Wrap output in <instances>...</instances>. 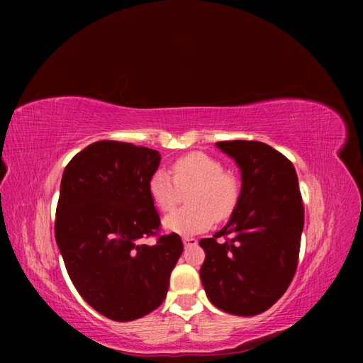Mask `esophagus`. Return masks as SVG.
Segmentation results:
<instances>
[{"label":"esophagus","instance_id":"1","mask_svg":"<svg viewBox=\"0 0 363 363\" xmlns=\"http://www.w3.org/2000/svg\"><path fill=\"white\" fill-rule=\"evenodd\" d=\"M182 243H184V246H186V248H190V246H195L198 243V240L194 237H184Z\"/></svg>","mask_w":363,"mask_h":363}]
</instances>
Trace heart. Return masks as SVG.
<instances>
[{"label":"heart","instance_id":"obj_1","mask_svg":"<svg viewBox=\"0 0 363 363\" xmlns=\"http://www.w3.org/2000/svg\"><path fill=\"white\" fill-rule=\"evenodd\" d=\"M173 177L164 169L154 172L148 181V195L160 212H169L179 201L181 190L189 194L191 206L169 213L164 220L167 230L176 234H196L209 229L217 220L229 218L240 201V184L225 173L217 159L194 151L177 157L172 165Z\"/></svg>","mask_w":363,"mask_h":363}]
</instances>
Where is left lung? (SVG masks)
Listing matches in <instances>:
<instances>
[{"mask_svg": "<svg viewBox=\"0 0 363 363\" xmlns=\"http://www.w3.org/2000/svg\"><path fill=\"white\" fill-rule=\"evenodd\" d=\"M217 146L240 167L242 191L228 225L199 240L206 252L199 276L215 307L252 317L268 311L296 273L304 206L295 167L284 154L254 140Z\"/></svg>", "mask_w": 363, "mask_h": 363, "instance_id": "8db88e82", "label": "left lung"}]
</instances>
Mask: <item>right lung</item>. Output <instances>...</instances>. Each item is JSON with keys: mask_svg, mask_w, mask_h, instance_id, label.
<instances>
[{"mask_svg": "<svg viewBox=\"0 0 363 363\" xmlns=\"http://www.w3.org/2000/svg\"><path fill=\"white\" fill-rule=\"evenodd\" d=\"M160 154L101 140L68 162L60 181L56 242L68 276L89 306L113 321H133L164 303L181 257V237L160 235L148 181ZM156 236L146 245L143 240Z\"/></svg>", "mask_w": 363, "mask_h": 363, "instance_id": "1", "label": "right lung"}]
</instances>
